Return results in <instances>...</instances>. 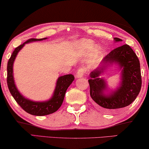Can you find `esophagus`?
Instances as JSON below:
<instances>
[{
    "label": "esophagus",
    "instance_id": "1",
    "mask_svg": "<svg viewBox=\"0 0 149 149\" xmlns=\"http://www.w3.org/2000/svg\"><path fill=\"white\" fill-rule=\"evenodd\" d=\"M85 68H79L78 71H77V78H81V77H82L84 76V74H85Z\"/></svg>",
    "mask_w": 149,
    "mask_h": 149
}]
</instances>
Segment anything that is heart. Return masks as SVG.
Instances as JSON below:
<instances>
[{"label": "heart", "mask_w": 149, "mask_h": 149, "mask_svg": "<svg viewBox=\"0 0 149 149\" xmlns=\"http://www.w3.org/2000/svg\"><path fill=\"white\" fill-rule=\"evenodd\" d=\"M81 45L85 51H89L92 49L93 46H94V43H93V41H91L90 40H83V41H81ZM99 53H100V48L97 46L94 47L92 49V52H91V61L95 60V59L97 58Z\"/></svg>", "instance_id": "obj_1"}]
</instances>
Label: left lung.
Here are the masks:
<instances>
[{"label":"left lung","mask_w":149,"mask_h":149,"mask_svg":"<svg viewBox=\"0 0 149 149\" xmlns=\"http://www.w3.org/2000/svg\"><path fill=\"white\" fill-rule=\"evenodd\" d=\"M121 41L119 38H114ZM118 63L122 68V83L121 87L111 96H105L103 91L106 87L105 82L98 78L103 71V65ZM102 66L91 72L89 79L90 96L100 107L108 111L127 107L135 100L142 87V77L140 61L133 49L123 45L112 50L102 60Z\"/></svg>","instance_id":"8db88e82"}]
</instances>
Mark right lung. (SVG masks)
Here are the masks:
<instances>
[{
	"label": "right lung",
	"instance_id": "right-lung-1",
	"mask_svg": "<svg viewBox=\"0 0 149 149\" xmlns=\"http://www.w3.org/2000/svg\"><path fill=\"white\" fill-rule=\"evenodd\" d=\"M44 38H30L23 44L20 45L14 49L13 54H12L11 58H9L7 64V85L8 88L9 89L10 93L17 102L21 108H22L26 113L30 114L32 115L36 116H44L49 114L54 113L58 111L59 108L61 107L64 100L65 93L70 86V85L74 81V77L72 74H66L59 77L57 81L56 87L55 89L54 95L52 99L49 101L44 102H32L29 100L26 99L24 96L20 94L19 91L16 88L15 83H14L13 75V64L15 60V57L17 56L19 51L23 47L24 45L32 41H39Z\"/></svg>",
	"mask_w": 149,
	"mask_h": 149
}]
</instances>
